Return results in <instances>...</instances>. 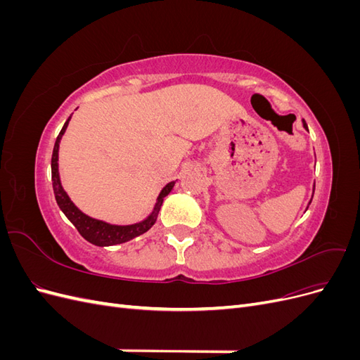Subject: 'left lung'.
Segmentation results:
<instances>
[{
    "label": "left lung",
    "mask_w": 360,
    "mask_h": 360,
    "mask_svg": "<svg viewBox=\"0 0 360 360\" xmlns=\"http://www.w3.org/2000/svg\"><path fill=\"white\" fill-rule=\"evenodd\" d=\"M302 122H303V127L308 130V126H307V123H304V120H302ZM314 189H315V186H314ZM312 197H314V193H312ZM311 201H312V200H311ZM311 201H309V204H311Z\"/></svg>",
    "instance_id": "1"
}]
</instances>
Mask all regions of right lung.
I'll return each instance as SVG.
<instances>
[{"mask_svg": "<svg viewBox=\"0 0 360 360\" xmlns=\"http://www.w3.org/2000/svg\"><path fill=\"white\" fill-rule=\"evenodd\" d=\"M70 118H72V115L68 118V122L64 123L60 135L57 136L56 146H53V151H52V160H51L52 188H53V193H56V200H57V204L61 209V212L66 214L68 219L75 225L76 230L79 231V234L85 238V240L96 245V246H112V245L126 243L129 240H132V238L147 233L150 228L155 225V222L158 219L159 210L162 207V202H163V198H165L167 195L172 191L176 181L168 183L167 186L160 191L158 201L153 207V212H151L150 216L146 217L144 221H141L138 224L112 225V224H108V222H103V221H99V219H94V217L86 216L72 202V200L69 198V195L66 193V191L63 189L61 180H60V172H58L60 141H61L64 132H66Z\"/></svg>", "mask_w": 360, "mask_h": 360, "instance_id": "obj_1", "label": "right lung"}]
</instances>
